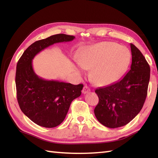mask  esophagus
<instances>
[{
	"label": "esophagus",
	"instance_id": "obj_1",
	"mask_svg": "<svg viewBox=\"0 0 158 158\" xmlns=\"http://www.w3.org/2000/svg\"><path fill=\"white\" fill-rule=\"evenodd\" d=\"M89 91H90V89L88 88V86L85 85L84 87H83V89H82V93L84 94H85L88 93Z\"/></svg>",
	"mask_w": 158,
	"mask_h": 158
}]
</instances>
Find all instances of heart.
Wrapping results in <instances>:
<instances>
[{
	"label": "heart",
	"instance_id": "1",
	"mask_svg": "<svg viewBox=\"0 0 158 158\" xmlns=\"http://www.w3.org/2000/svg\"><path fill=\"white\" fill-rule=\"evenodd\" d=\"M129 60V52L126 48L110 42L86 47L78 57L81 66L91 69L89 79L96 85H106L116 81L126 69Z\"/></svg>",
	"mask_w": 158,
	"mask_h": 158
}]
</instances>
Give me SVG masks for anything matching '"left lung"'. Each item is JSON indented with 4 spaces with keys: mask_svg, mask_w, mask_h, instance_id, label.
<instances>
[{
    "mask_svg": "<svg viewBox=\"0 0 158 158\" xmlns=\"http://www.w3.org/2000/svg\"><path fill=\"white\" fill-rule=\"evenodd\" d=\"M132 64L122 79L95 90L99 102L95 116L110 128L122 127L131 122L142 109L147 95L150 67L136 47L130 43Z\"/></svg>",
    "mask_w": 158,
    "mask_h": 158,
    "instance_id": "obj_1",
    "label": "left lung"
}]
</instances>
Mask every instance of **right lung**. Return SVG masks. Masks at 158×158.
Wrapping results in <instances>:
<instances>
[{"mask_svg":"<svg viewBox=\"0 0 158 158\" xmlns=\"http://www.w3.org/2000/svg\"><path fill=\"white\" fill-rule=\"evenodd\" d=\"M75 38L58 34L39 40L25 50L17 64L15 85L19 106L25 115L40 126L60 125L65 119L70 103L81 94L83 85L39 77L33 70L32 60L50 45L71 41Z\"/></svg>","mask_w":158,"mask_h":158,"instance_id":"obj_1","label":"right lung"}]
</instances>
